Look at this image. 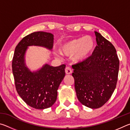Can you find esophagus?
<instances>
[{
    "label": "esophagus",
    "instance_id": "esophagus-1",
    "mask_svg": "<svg viewBox=\"0 0 130 130\" xmlns=\"http://www.w3.org/2000/svg\"><path fill=\"white\" fill-rule=\"evenodd\" d=\"M65 73L67 74H70L72 73V70L71 69V68L69 67H67L65 68Z\"/></svg>",
    "mask_w": 130,
    "mask_h": 130
}]
</instances>
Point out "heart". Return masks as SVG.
Segmentation results:
<instances>
[{"label": "heart", "instance_id": "heart-1", "mask_svg": "<svg viewBox=\"0 0 130 130\" xmlns=\"http://www.w3.org/2000/svg\"><path fill=\"white\" fill-rule=\"evenodd\" d=\"M94 46L95 42L91 36L78 37L64 42L61 45L60 52L66 56H73L74 61L80 62L88 58Z\"/></svg>", "mask_w": 130, "mask_h": 130}]
</instances>
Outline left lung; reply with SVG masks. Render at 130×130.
<instances>
[{
    "mask_svg": "<svg viewBox=\"0 0 130 130\" xmlns=\"http://www.w3.org/2000/svg\"><path fill=\"white\" fill-rule=\"evenodd\" d=\"M94 33L98 45L92 56L72 66L78 100L92 109L102 107L111 98L116 86L119 69L115 47L99 32Z\"/></svg>",
    "mask_w": 130,
    "mask_h": 130,
    "instance_id": "1",
    "label": "left lung"
}]
</instances>
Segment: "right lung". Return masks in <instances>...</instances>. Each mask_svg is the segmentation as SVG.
I'll return each mask as SVG.
<instances>
[{
	"mask_svg": "<svg viewBox=\"0 0 130 130\" xmlns=\"http://www.w3.org/2000/svg\"><path fill=\"white\" fill-rule=\"evenodd\" d=\"M53 37L49 32H32L24 37L15 49L12 68L17 91L26 104L36 109L47 108L56 102L57 90L65 76L66 66L54 67L46 63L31 72L26 65V52L30 46L52 50Z\"/></svg>",
	"mask_w": 130,
	"mask_h": 130,
	"instance_id": "obj_1",
	"label": "right lung"
}]
</instances>
